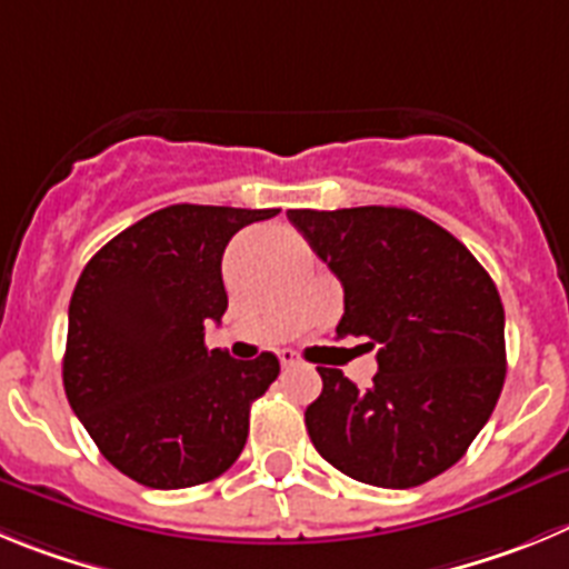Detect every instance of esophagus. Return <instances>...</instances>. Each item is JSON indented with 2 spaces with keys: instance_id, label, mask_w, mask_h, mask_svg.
<instances>
[{
  "instance_id": "obj_1",
  "label": "esophagus",
  "mask_w": 569,
  "mask_h": 569,
  "mask_svg": "<svg viewBox=\"0 0 569 569\" xmlns=\"http://www.w3.org/2000/svg\"><path fill=\"white\" fill-rule=\"evenodd\" d=\"M278 357H280V366H283V368H291V366H297V362H300V357H297L291 348H283Z\"/></svg>"
}]
</instances>
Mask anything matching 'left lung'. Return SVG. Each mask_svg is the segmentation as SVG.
<instances>
[{"label": "left lung", "mask_w": 569, "mask_h": 569, "mask_svg": "<svg viewBox=\"0 0 569 569\" xmlns=\"http://www.w3.org/2000/svg\"><path fill=\"white\" fill-rule=\"evenodd\" d=\"M346 291L337 337L377 346L373 386L317 368V453L357 482L406 490L465 457L505 386V309L482 263L413 209H289Z\"/></svg>", "instance_id": "1"}]
</instances>
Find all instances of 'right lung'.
Wrapping results in <instances>:
<instances>
[{
	"mask_svg": "<svg viewBox=\"0 0 569 569\" xmlns=\"http://www.w3.org/2000/svg\"><path fill=\"white\" fill-rule=\"evenodd\" d=\"M278 209L176 203L147 214L84 266L68 315L64 393L101 457L156 490L196 488L234 465L249 408L278 380L272 351H209L227 311L221 260L238 229Z\"/></svg>",
	"mask_w": 569,
	"mask_h": 569,
	"instance_id": "add662e5",
	"label": "right lung"
}]
</instances>
